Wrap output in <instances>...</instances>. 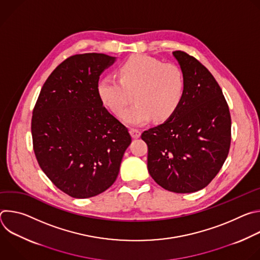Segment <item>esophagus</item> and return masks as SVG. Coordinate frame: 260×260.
Instances as JSON below:
<instances>
[{
  "label": "esophagus",
  "instance_id": "obj_1",
  "mask_svg": "<svg viewBox=\"0 0 260 260\" xmlns=\"http://www.w3.org/2000/svg\"><path fill=\"white\" fill-rule=\"evenodd\" d=\"M129 133H131V135H132V137L135 138V139H138V138H140V136H141V132H140V129H138V128H131V129H129Z\"/></svg>",
  "mask_w": 260,
  "mask_h": 260
}]
</instances>
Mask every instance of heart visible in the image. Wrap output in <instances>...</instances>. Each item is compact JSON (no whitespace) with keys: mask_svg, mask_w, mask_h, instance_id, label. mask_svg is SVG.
I'll return each instance as SVG.
<instances>
[{"mask_svg":"<svg viewBox=\"0 0 260 260\" xmlns=\"http://www.w3.org/2000/svg\"><path fill=\"white\" fill-rule=\"evenodd\" d=\"M119 79L104 76L100 79L96 92L101 102L120 116L129 125L147 123L152 117L164 121L171 117L180 105L185 92V76L182 69L172 62L138 54L126 59L118 70Z\"/></svg>","mask_w":260,"mask_h":260,"instance_id":"b5f03b06","label":"heart"}]
</instances>
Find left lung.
Instances as JSON below:
<instances>
[{"instance_id": "8db88e82", "label": "left lung", "mask_w": 260, "mask_h": 260, "mask_svg": "<svg viewBox=\"0 0 260 260\" xmlns=\"http://www.w3.org/2000/svg\"><path fill=\"white\" fill-rule=\"evenodd\" d=\"M185 76L184 96L164 123L143 132L147 167L169 191L190 193L205 188L223 166L232 141V118L222 90L196 57L176 50Z\"/></svg>"}]
</instances>
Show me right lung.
I'll return each mask as SVG.
<instances>
[{
	"label": "right lung",
	"instance_id": "obj_1",
	"mask_svg": "<svg viewBox=\"0 0 260 260\" xmlns=\"http://www.w3.org/2000/svg\"><path fill=\"white\" fill-rule=\"evenodd\" d=\"M114 61L103 53L68 57L50 74L32 110L36 158L55 186L72 198L107 190L132 142L127 127L96 92L100 75Z\"/></svg>",
	"mask_w": 260,
	"mask_h": 260
}]
</instances>
